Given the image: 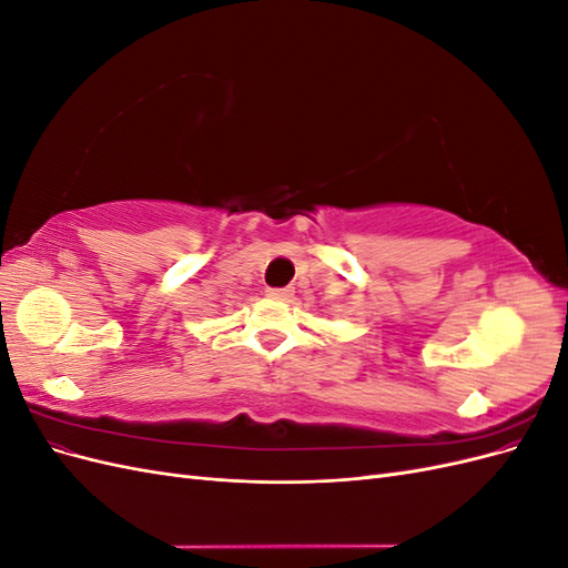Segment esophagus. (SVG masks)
<instances>
[{
    "instance_id": "obj_1",
    "label": "esophagus",
    "mask_w": 568,
    "mask_h": 568,
    "mask_svg": "<svg viewBox=\"0 0 568 568\" xmlns=\"http://www.w3.org/2000/svg\"><path fill=\"white\" fill-rule=\"evenodd\" d=\"M267 296L274 301H291L294 298V288L284 286V288H267Z\"/></svg>"
}]
</instances>
